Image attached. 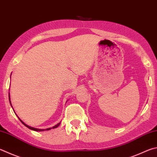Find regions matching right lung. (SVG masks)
I'll list each match as a JSON object with an SVG mask.
<instances>
[{
    "mask_svg": "<svg viewBox=\"0 0 157 157\" xmlns=\"http://www.w3.org/2000/svg\"><path fill=\"white\" fill-rule=\"evenodd\" d=\"M9 100H10V105L11 106V107H12V105H11V101H10V93H9ZM12 108H13V107H12ZM14 111V110H13ZM15 113V112H14ZM16 116L18 117V118L19 119V120L21 121V122H22V124H24L25 126L26 127H27L28 128H29V129H31V130H34V131H37V132H38V131H39V132H41V131H45V130H51V129H53V128H58L59 125H60V123H61V121L59 122V123H58V124H56V125H55V126H53V127H51V128H47V129H39V128H33V127H31V126H28V125H27L25 123H24L23 121H22L21 119H20L19 117H18V116L16 115Z\"/></svg>",
    "mask_w": 157,
    "mask_h": 157,
    "instance_id": "obj_1",
    "label": "right lung"
}]
</instances>
